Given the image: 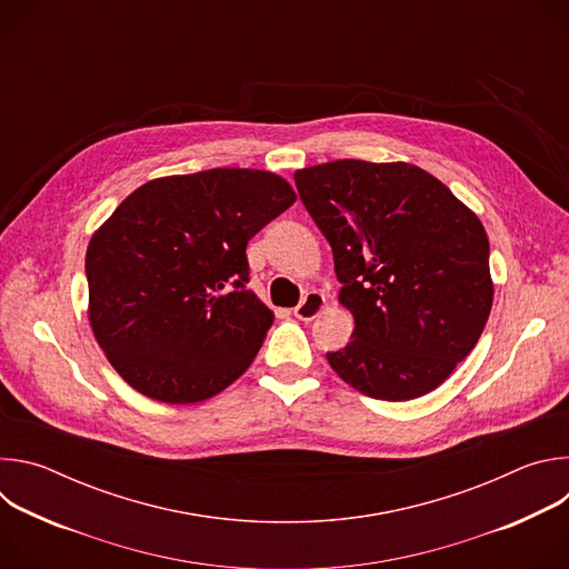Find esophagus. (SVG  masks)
Returning a JSON list of instances; mask_svg holds the SVG:
<instances>
[{
	"label": "esophagus",
	"mask_w": 569,
	"mask_h": 569,
	"mask_svg": "<svg viewBox=\"0 0 569 569\" xmlns=\"http://www.w3.org/2000/svg\"><path fill=\"white\" fill-rule=\"evenodd\" d=\"M323 306H327V297H323L321 292H317V290H310V292H306V297L295 306V317L297 319H301V321H312L321 310H323Z\"/></svg>",
	"instance_id": "esophagus-1"
}]
</instances>
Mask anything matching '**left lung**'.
<instances>
[{
  "mask_svg": "<svg viewBox=\"0 0 569 569\" xmlns=\"http://www.w3.org/2000/svg\"><path fill=\"white\" fill-rule=\"evenodd\" d=\"M295 184L333 250L351 342L327 353L365 396L412 400L437 389L477 345L493 306L479 218L419 167L338 159Z\"/></svg>",
  "mask_w": 569,
  "mask_h": 569,
  "instance_id": "left-lung-1",
  "label": "left lung"
}]
</instances>
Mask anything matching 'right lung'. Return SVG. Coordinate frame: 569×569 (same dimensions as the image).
I'll use <instances>...</instances> for the list:
<instances>
[{
	"label": "right lung",
	"instance_id": "obj_1",
	"mask_svg": "<svg viewBox=\"0 0 569 569\" xmlns=\"http://www.w3.org/2000/svg\"><path fill=\"white\" fill-rule=\"evenodd\" d=\"M297 200L268 171L211 169L146 182L92 236L90 323L139 393L189 405L257 358L272 310L248 288V242Z\"/></svg>",
	"mask_w": 569,
	"mask_h": 569
}]
</instances>
